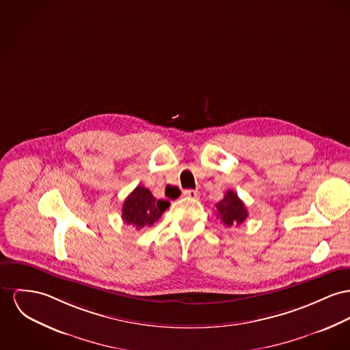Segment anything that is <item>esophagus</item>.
<instances>
[{
  "label": "esophagus",
  "mask_w": 350,
  "mask_h": 350,
  "mask_svg": "<svg viewBox=\"0 0 350 350\" xmlns=\"http://www.w3.org/2000/svg\"><path fill=\"white\" fill-rule=\"evenodd\" d=\"M183 195H185L186 198H189V199H198V198H199V192H198L196 189H186V191L183 192Z\"/></svg>",
  "instance_id": "1"
}]
</instances>
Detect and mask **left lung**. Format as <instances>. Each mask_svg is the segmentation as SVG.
Here are the masks:
<instances>
[{
  "mask_svg": "<svg viewBox=\"0 0 350 350\" xmlns=\"http://www.w3.org/2000/svg\"><path fill=\"white\" fill-rule=\"evenodd\" d=\"M216 210L219 215L217 217H220V220L227 227H231L233 224L240 226L248 216V211L244 203L239 199L237 193L232 189H228L226 192L224 198L216 204Z\"/></svg>",
  "mask_w": 350,
  "mask_h": 350,
  "instance_id": "obj_1",
  "label": "left lung"
}]
</instances>
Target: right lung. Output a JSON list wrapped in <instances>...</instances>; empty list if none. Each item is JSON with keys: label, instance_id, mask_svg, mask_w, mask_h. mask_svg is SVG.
Listing matches in <instances>:
<instances>
[{"label": "right lung", "instance_id": "obj_1", "mask_svg": "<svg viewBox=\"0 0 350 350\" xmlns=\"http://www.w3.org/2000/svg\"><path fill=\"white\" fill-rule=\"evenodd\" d=\"M170 207V202L157 200L146 187L138 186L124 200L122 219L135 228L152 226Z\"/></svg>", "mask_w": 350, "mask_h": 350}]
</instances>
